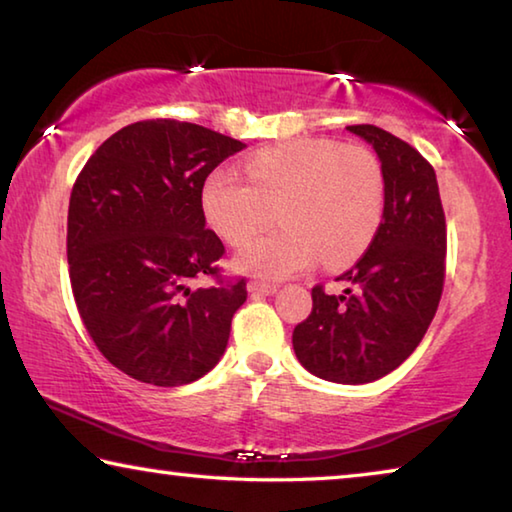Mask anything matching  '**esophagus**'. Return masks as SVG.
Wrapping results in <instances>:
<instances>
[{
    "label": "esophagus",
    "instance_id": "esophagus-1",
    "mask_svg": "<svg viewBox=\"0 0 512 512\" xmlns=\"http://www.w3.org/2000/svg\"><path fill=\"white\" fill-rule=\"evenodd\" d=\"M277 291L275 284H268V282H248V293L250 296H273V293Z\"/></svg>",
    "mask_w": 512,
    "mask_h": 512
}]
</instances>
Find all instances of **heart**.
Segmentation results:
<instances>
[{
    "label": "heart",
    "mask_w": 512,
    "mask_h": 512,
    "mask_svg": "<svg viewBox=\"0 0 512 512\" xmlns=\"http://www.w3.org/2000/svg\"><path fill=\"white\" fill-rule=\"evenodd\" d=\"M246 179L214 169L201 205L219 235L239 244L278 212L283 228L246 241L235 255L241 273L282 280L311 266L357 259L370 246L384 212V176L363 146L332 140H296L244 160Z\"/></svg>",
    "instance_id": "1"
}]
</instances>
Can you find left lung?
Here are the masks:
<instances>
[{"mask_svg": "<svg viewBox=\"0 0 512 512\" xmlns=\"http://www.w3.org/2000/svg\"><path fill=\"white\" fill-rule=\"evenodd\" d=\"M372 146L384 176V216L341 296L311 289L314 309L293 329V350L311 375L370 384L411 357L436 316L445 282L447 228L436 171L400 137L348 126Z\"/></svg>", "mask_w": 512, "mask_h": 512, "instance_id": "left-lung-1", "label": "left lung"}]
</instances>
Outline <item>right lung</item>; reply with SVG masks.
<instances>
[{"label":"right lung","instance_id":"add662e5","mask_svg":"<svg viewBox=\"0 0 512 512\" xmlns=\"http://www.w3.org/2000/svg\"><path fill=\"white\" fill-rule=\"evenodd\" d=\"M244 142L187 121H137L108 137L76 178L67 264L76 307L112 366L153 386H183L223 357L246 282L216 275L221 239L201 189Z\"/></svg>","mask_w":512,"mask_h":512}]
</instances>
